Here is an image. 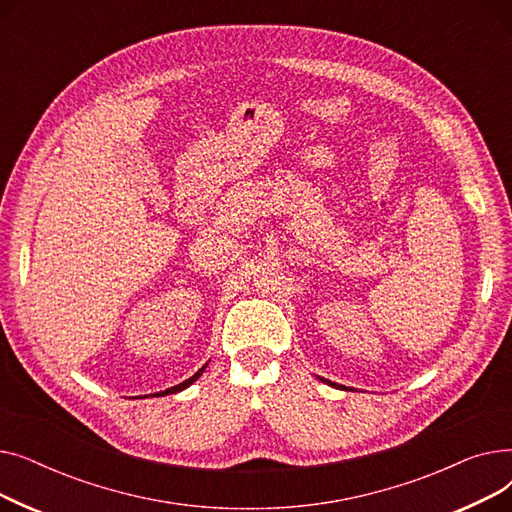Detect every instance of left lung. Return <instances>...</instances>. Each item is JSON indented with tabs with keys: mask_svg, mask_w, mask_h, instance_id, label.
<instances>
[{
	"mask_svg": "<svg viewBox=\"0 0 512 512\" xmlns=\"http://www.w3.org/2000/svg\"><path fill=\"white\" fill-rule=\"evenodd\" d=\"M324 382H328V380H324ZM328 384H330V386H338V384H334V382H328ZM338 388H342V390H346V388H344V386H338Z\"/></svg>",
	"mask_w": 512,
	"mask_h": 512,
	"instance_id": "8db88e82",
	"label": "left lung"
}]
</instances>
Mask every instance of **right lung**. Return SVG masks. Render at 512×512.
<instances>
[{
	"instance_id": "1",
	"label": "right lung",
	"mask_w": 512,
	"mask_h": 512,
	"mask_svg": "<svg viewBox=\"0 0 512 512\" xmlns=\"http://www.w3.org/2000/svg\"><path fill=\"white\" fill-rule=\"evenodd\" d=\"M205 367H207V363L193 375V378H188V380H184L182 384H178V386H172V388H168V390H164V392H157V394H153V396H164V394H176V392H180V390H184V388H188L191 386L193 382H197L199 380V375L205 371Z\"/></svg>"
}]
</instances>
